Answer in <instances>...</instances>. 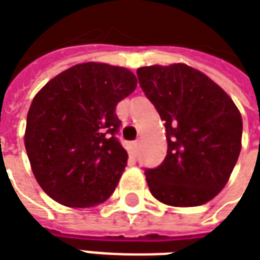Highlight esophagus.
<instances>
[{"mask_svg":"<svg viewBox=\"0 0 260 260\" xmlns=\"http://www.w3.org/2000/svg\"><path fill=\"white\" fill-rule=\"evenodd\" d=\"M138 148H139V142L138 141H135V142L132 144V149H134V151H138Z\"/></svg>","mask_w":260,"mask_h":260,"instance_id":"obj_1","label":"esophagus"}]
</instances>
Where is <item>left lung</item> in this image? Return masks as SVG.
<instances>
[{"label": "left lung", "mask_w": 260, "mask_h": 260, "mask_svg": "<svg viewBox=\"0 0 260 260\" xmlns=\"http://www.w3.org/2000/svg\"><path fill=\"white\" fill-rule=\"evenodd\" d=\"M139 85L166 122L162 164L147 170L158 202L194 207L210 202L228 184L242 149V115L216 82L184 63L144 66Z\"/></svg>", "instance_id": "1"}]
</instances>
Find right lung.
I'll list each match as a JSON object with an SVG mask.
<instances>
[{"label": "right lung", "instance_id": "obj_1", "mask_svg": "<svg viewBox=\"0 0 260 260\" xmlns=\"http://www.w3.org/2000/svg\"><path fill=\"white\" fill-rule=\"evenodd\" d=\"M121 66L79 63L58 73L34 96L24 145L44 192L68 207L106 202L126 167L128 152L115 138V108L137 87Z\"/></svg>", "mask_w": 260, "mask_h": 260}]
</instances>
